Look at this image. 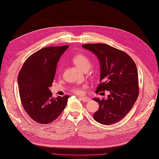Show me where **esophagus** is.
I'll use <instances>...</instances> for the list:
<instances>
[{
  "mask_svg": "<svg viewBox=\"0 0 159 159\" xmlns=\"http://www.w3.org/2000/svg\"><path fill=\"white\" fill-rule=\"evenodd\" d=\"M80 99L84 102H90L91 100V99L89 98V97H81L80 98Z\"/></svg>",
  "mask_w": 159,
  "mask_h": 159,
  "instance_id": "34e87169",
  "label": "esophagus"
}]
</instances>
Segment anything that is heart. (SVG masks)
Listing matches in <instances>:
<instances>
[{"label":"heart","instance_id":"b5f03b06","mask_svg":"<svg viewBox=\"0 0 159 159\" xmlns=\"http://www.w3.org/2000/svg\"><path fill=\"white\" fill-rule=\"evenodd\" d=\"M72 61L75 64L77 67H79L81 70L86 72L88 71L91 67V60L88 56H86L84 54L78 53L72 57ZM86 88L85 85L83 86H74L71 89V91L73 92L74 93L77 95H81L84 93V90Z\"/></svg>","mask_w":159,"mask_h":159}]
</instances>
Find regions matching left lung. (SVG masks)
<instances>
[{"label":"left lung","mask_w":159,"mask_h":159,"mask_svg":"<svg viewBox=\"0 0 159 159\" xmlns=\"http://www.w3.org/2000/svg\"><path fill=\"white\" fill-rule=\"evenodd\" d=\"M96 55L100 63V83L95 93L109 91L107 99L99 104L95 120L111 125L120 120L133 107L139 94V75L135 62L126 52L105 43L82 45Z\"/></svg>","instance_id":"8db88e82"}]
</instances>
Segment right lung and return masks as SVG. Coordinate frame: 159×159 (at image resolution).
<instances>
[{"label":"right lung","instance_id":"add662e5","mask_svg":"<svg viewBox=\"0 0 159 159\" xmlns=\"http://www.w3.org/2000/svg\"><path fill=\"white\" fill-rule=\"evenodd\" d=\"M68 46L46 47L24 62L18 75L19 95L28 115L39 124H48L65 109L69 95L53 98L49 88L55 78L59 59Z\"/></svg>","mask_w":159,"mask_h":159}]
</instances>
